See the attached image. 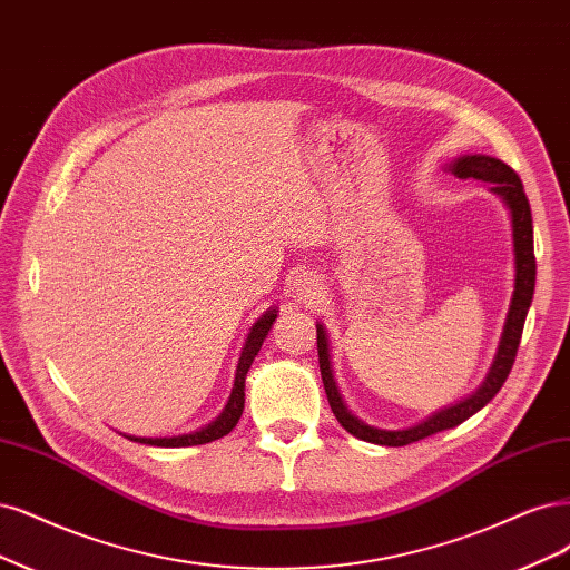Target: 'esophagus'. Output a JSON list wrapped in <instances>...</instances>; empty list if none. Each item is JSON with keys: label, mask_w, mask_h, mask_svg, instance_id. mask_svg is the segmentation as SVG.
<instances>
[{"label": "esophagus", "mask_w": 570, "mask_h": 570, "mask_svg": "<svg viewBox=\"0 0 570 570\" xmlns=\"http://www.w3.org/2000/svg\"><path fill=\"white\" fill-rule=\"evenodd\" d=\"M292 289L299 299H313V294L318 292V278L311 276V273H302V276H297V281H294Z\"/></svg>", "instance_id": "obj_1"}]
</instances>
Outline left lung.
<instances>
[{
	"label": "left lung",
	"mask_w": 570,
	"mask_h": 570,
	"mask_svg": "<svg viewBox=\"0 0 570 570\" xmlns=\"http://www.w3.org/2000/svg\"><path fill=\"white\" fill-rule=\"evenodd\" d=\"M453 171L458 179H476L490 184V193H495L498 198L507 205L509 214H512V235H514V266H517V276H514V294H512V304H509V313L504 321V330L500 337V346L495 353V361L488 370V377L483 384L474 391L472 396L450 405L441 412H434L429 420L407 426V429H377L361 422L356 415H351L348 407L344 405L340 389L335 382V375H332L330 367V348H327V335L325 327L316 325L318 332V363H321V377L325 394L330 401L332 412H335L337 422L348 431L351 436H356L367 443H377V445H407L422 441L431 434H439V431L453 429L462 424L479 412L485 403L495 399L502 384L507 382L509 372H512V365L517 361V351L521 342V332L523 323L528 316V308H531L533 302V292H535V252H533V217H531V205H528V198L523 193V184L519 179V174L504 165L498 158H490V155H462L455 163H450L448 167Z\"/></svg>",
	"instance_id": "8db88e82"
}]
</instances>
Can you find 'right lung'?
<instances>
[{
	"mask_svg": "<svg viewBox=\"0 0 570 570\" xmlns=\"http://www.w3.org/2000/svg\"><path fill=\"white\" fill-rule=\"evenodd\" d=\"M276 308L266 311L264 316L252 325L245 348L240 353V361H238V370H235V382H233V391H230V399L224 407L222 415L214 420L212 424H207L200 431H193V434H181V436H169V439H141V436H127L129 441L136 443H146V445H160V448H184V445H203V443H212L222 436H226L228 431L238 424L240 415H243V407H245V377H247V370L252 365V361L257 358V353L268 335V330L276 321Z\"/></svg>",
	"mask_w": 570,
	"mask_h": 570,
	"instance_id": "1",
	"label": "right lung"
}]
</instances>
